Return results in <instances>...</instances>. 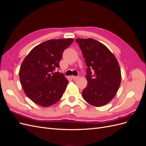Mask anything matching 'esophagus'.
I'll return each instance as SVG.
<instances>
[{"instance_id":"esophagus-1","label":"esophagus","mask_w":146,"mask_h":146,"mask_svg":"<svg viewBox=\"0 0 146 146\" xmlns=\"http://www.w3.org/2000/svg\"><path fill=\"white\" fill-rule=\"evenodd\" d=\"M72 78L74 80H76L79 78V76H72Z\"/></svg>"}]
</instances>
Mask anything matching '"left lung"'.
Here are the masks:
<instances>
[{"instance_id": "8db88e82", "label": "left lung", "mask_w": 146, "mask_h": 146, "mask_svg": "<svg viewBox=\"0 0 146 146\" xmlns=\"http://www.w3.org/2000/svg\"><path fill=\"white\" fill-rule=\"evenodd\" d=\"M80 46L88 68L87 86L82 96L94 107L109 103L116 94L121 85V72L118 61L102 43L92 38L76 39Z\"/></svg>"}]
</instances>
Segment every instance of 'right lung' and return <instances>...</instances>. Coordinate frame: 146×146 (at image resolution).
I'll list each match as a JSON object with an SVG mask.
<instances>
[{"instance_id": "obj_1", "label": "right lung", "mask_w": 146, "mask_h": 146, "mask_svg": "<svg viewBox=\"0 0 146 146\" xmlns=\"http://www.w3.org/2000/svg\"><path fill=\"white\" fill-rule=\"evenodd\" d=\"M74 39H50L35 47L24 58L19 70L21 86L28 98L41 107L56 103L68 84L60 68L64 50Z\"/></svg>"}]
</instances>
